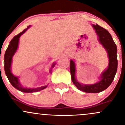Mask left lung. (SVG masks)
I'll list each match as a JSON object with an SVG mask.
<instances>
[{"label":"left lung","instance_id":"8db88e82","mask_svg":"<svg viewBox=\"0 0 125 125\" xmlns=\"http://www.w3.org/2000/svg\"><path fill=\"white\" fill-rule=\"evenodd\" d=\"M99 37V42L103 46L109 58L108 68L100 75V80L92 85H83L77 81L75 79V62L70 60V72L73 83L79 90L85 93H98L108 88L113 82L117 70V46L109 32L99 25H92Z\"/></svg>","mask_w":125,"mask_h":125}]
</instances>
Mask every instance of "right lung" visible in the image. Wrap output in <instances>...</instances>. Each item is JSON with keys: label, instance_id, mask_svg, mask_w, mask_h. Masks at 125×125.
I'll return each mask as SVG.
<instances>
[{"label": "right lung", "instance_id": "add662e5", "mask_svg": "<svg viewBox=\"0 0 125 125\" xmlns=\"http://www.w3.org/2000/svg\"><path fill=\"white\" fill-rule=\"evenodd\" d=\"M30 28V26H28V28L25 30H24L22 32H20L19 34L17 36H14L13 39L11 40L10 42V44L8 45V48L7 49L5 53L4 56V61H5V65H4V69L6 75L8 77L9 81L11 83L12 86L14 87L19 91L23 92V93H35V92H38L40 91L43 90V89L46 88L47 86H43L39 87V88H23L21 86V83H20L19 81V79L17 77L15 76L13 74H12L11 71V63H12V58L13 57L14 54L15 52H16L18 48L19 45V38L22 34H23L24 32ZM55 65L54 63L52 64L51 68H53ZM51 71V70H50Z\"/></svg>", "mask_w": 125, "mask_h": 125}]
</instances>
